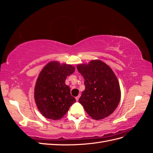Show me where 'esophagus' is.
I'll use <instances>...</instances> for the list:
<instances>
[{
  "label": "esophagus",
  "mask_w": 153,
  "mask_h": 153,
  "mask_svg": "<svg viewBox=\"0 0 153 153\" xmlns=\"http://www.w3.org/2000/svg\"><path fill=\"white\" fill-rule=\"evenodd\" d=\"M80 95L79 94V95H78V96H76V98H75V99H76V101H78V100H79V98H80Z\"/></svg>",
  "instance_id": "34e87169"
}]
</instances>
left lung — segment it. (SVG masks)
Wrapping results in <instances>:
<instances>
[{
    "instance_id": "left-lung-1",
    "label": "left lung",
    "mask_w": 153,
    "mask_h": 153,
    "mask_svg": "<svg viewBox=\"0 0 153 153\" xmlns=\"http://www.w3.org/2000/svg\"><path fill=\"white\" fill-rule=\"evenodd\" d=\"M78 72L84 78L85 90L79 103L92 119L100 120L112 114L121 100V89L115 73L100 60L77 65Z\"/></svg>"
}]
</instances>
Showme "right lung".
<instances>
[{"label": "right lung", "mask_w": 153, "mask_h": 153, "mask_svg": "<svg viewBox=\"0 0 153 153\" xmlns=\"http://www.w3.org/2000/svg\"><path fill=\"white\" fill-rule=\"evenodd\" d=\"M75 70L71 64L52 61L39 73L34 87V100L38 109L46 118L61 119L76 102L70 88L65 84L66 77Z\"/></svg>", "instance_id": "right-lung-1"}]
</instances>
